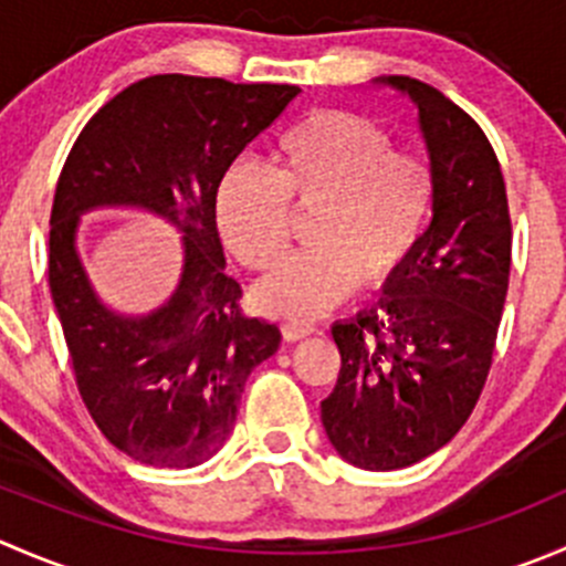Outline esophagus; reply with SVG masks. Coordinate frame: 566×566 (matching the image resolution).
<instances>
[{
    "instance_id": "34e87169",
    "label": "esophagus",
    "mask_w": 566,
    "mask_h": 566,
    "mask_svg": "<svg viewBox=\"0 0 566 566\" xmlns=\"http://www.w3.org/2000/svg\"><path fill=\"white\" fill-rule=\"evenodd\" d=\"M315 334V325L310 323H295V319H290V323H282V336L287 342H298V339H306V336Z\"/></svg>"
}]
</instances>
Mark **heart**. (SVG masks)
Here are the masks:
<instances>
[{
    "mask_svg": "<svg viewBox=\"0 0 566 566\" xmlns=\"http://www.w3.org/2000/svg\"><path fill=\"white\" fill-rule=\"evenodd\" d=\"M436 205V175L421 153L394 150L384 125L323 108L279 136L271 167L232 164L216 188V227L251 268L276 265L290 247L293 213L310 219L312 249L251 287L273 317L315 319L356 290L386 287L408 268Z\"/></svg>",
    "mask_w": 566,
    "mask_h": 566,
    "instance_id": "1",
    "label": "heart"
}]
</instances>
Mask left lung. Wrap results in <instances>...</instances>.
<instances>
[{
  "label": "left lung",
  "instance_id": "left-lung-1",
  "mask_svg": "<svg viewBox=\"0 0 566 566\" xmlns=\"http://www.w3.org/2000/svg\"><path fill=\"white\" fill-rule=\"evenodd\" d=\"M375 82L419 108L436 205L413 260L378 304L331 328L342 367L319 416L350 465L394 471L447 447L484 389L510 287L512 221L501 164L476 119L419 78Z\"/></svg>",
  "mask_w": 566,
  "mask_h": 566
}]
</instances>
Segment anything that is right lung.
<instances>
[{
  "label": "right lung",
  "mask_w": 566,
  "mask_h": 566,
  "mask_svg": "<svg viewBox=\"0 0 566 566\" xmlns=\"http://www.w3.org/2000/svg\"><path fill=\"white\" fill-rule=\"evenodd\" d=\"M301 90L161 73L93 114L71 147L49 232V287L76 386L106 441L156 468L210 460L235 427L251 369L276 353L273 323L241 312L224 271L216 188L243 147ZM142 207L184 232L174 298L150 316H117L97 298L75 249L77 216Z\"/></svg>",
  "instance_id": "1"
}]
</instances>
